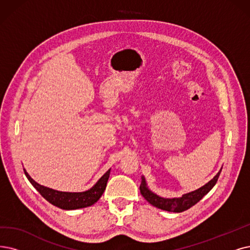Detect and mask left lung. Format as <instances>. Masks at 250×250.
I'll return each instance as SVG.
<instances>
[{
  "instance_id": "1",
  "label": "left lung",
  "mask_w": 250,
  "mask_h": 250,
  "mask_svg": "<svg viewBox=\"0 0 250 250\" xmlns=\"http://www.w3.org/2000/svg\"><path fill=\"white\" fill-rule=\"evenodd\" d=\"M222 169L223 167L221 168V170L216 173V175L211 179V181H209L203 187L195 189V191L184 194L182 197H178V198H164V197L158 196L157 194H155L148 188L144 175L142 176V184H141V187H139V189H141L143 197L153 206L159 209H162V210L170 211V212H176V213L183 212L185 210H188V209L191 208L192 206H194L196 203L200 201L206 194L209 193V191H210V189L215 186L218 176L221 174Z\"/></svg>"
}]
</instances>
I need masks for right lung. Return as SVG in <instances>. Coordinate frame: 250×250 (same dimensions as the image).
Wrapping results in <instances>:
<instances>
[{
  "label": "right lung",
  "mask_w": 250,
  "mask_h": 250,
  "mask_svg": "<svg viewBox=\"0 0 250 250\" xmlns=\"http://www.w3.org/2000/svg\"><path fill=\"white\" fill-rule=\"evenodd\" d=\"M23 170L29 183L34 186L37 191L41 194L49 203H51L56 207L64 209V210H75V209L85 208L88 206H91L95 202H97L104 192L107 179L109 177V172H111V169H108V170L98 179L97 183L92 188L87 189V191L62 192L38 184L29 176L25 169H23Z\"/></svg>",
  "instance_id": "add662e5"
}]
</instances>
